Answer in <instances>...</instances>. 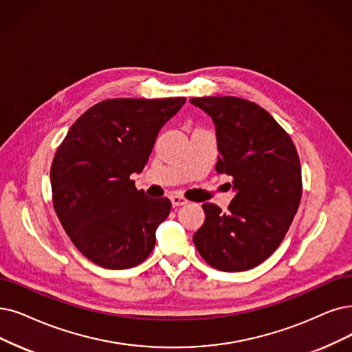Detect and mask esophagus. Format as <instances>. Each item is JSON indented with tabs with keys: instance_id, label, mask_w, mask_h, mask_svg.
Masks as SVG:
<instances>
[{
	"instance_id": "obj_1",
	"label": "esophagus",
	"mask_w": 352,
	"mask_h": 352,
	"mask_svg": "<svg viewBox=\"0 0 352 352\" xmlns=\"http://www.w3.org/2000/svg\"><path fill=\"white\" fill-rule=\"evenodd\" d=\"M170 202L173 206H182V205H186L188 204V199L182 198V196H177V195H172L170 196Z\"/></svg>"
}]
</instances>
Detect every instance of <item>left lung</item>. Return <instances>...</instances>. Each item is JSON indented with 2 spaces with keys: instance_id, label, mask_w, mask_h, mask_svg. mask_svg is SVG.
<instances>
[{
  "instance_id": "left-lung-1",
  "label": "left lung",
  "mask_w": 352,
  "mask_h": 352,
  "mask_svg": "<svg viewBox=\"0 0 352 352\" xmlns=\"http://www.w3.org/2000/svg\"><path fill=\"white\" fill-rule=\"evenodd\" d=\"M212 118L218 173L232 177L228 214L204 204L205 222L193 234L202 258L221 272H244L269 258L290 228L302 198L296 147L257 104L236 96L192 98ZM231 186V185H230Z\"/></svg>"
}]
</instances>
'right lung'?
<instances>
[{"label": "right lung", "mask_w": 352, "mask_h": 352, "mask_svg": "<svg viewBox=\"0 0 352 352\" xmlns=\"http://www.w3.org/2000/svg\"><path fill=\"white\" fill-rule=\"evenodd\" d=\"M186 98H116L74 122L50 168L53 206L70 241L92 263L122 270L143 263L172 204L137 190L163 125Z\"/></svg>", "instance_id": "add662e5"}]
</instances>
